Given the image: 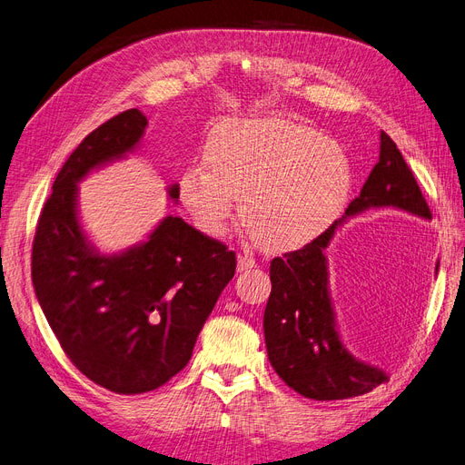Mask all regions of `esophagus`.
<instances>
[{"instance_id": "1", "label": "esophagus", "mask_w": 465, "mask_h": 465, "mask_svg": "<svg viewBox=\"0 0 465 465\" xmlns=\"http://www.w3.org/2000/svg\"><path fill=\"white\" fill-rule=\"evenodd\" d=\"M252 268H256L254 259H251V256H247V254L237 256V272H247V270H252Z\"/></svg>"}]
</instances>
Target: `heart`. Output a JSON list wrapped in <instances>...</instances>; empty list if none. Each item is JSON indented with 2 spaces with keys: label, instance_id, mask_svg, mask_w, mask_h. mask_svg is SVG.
I'll return each instance as SVG.
<instances>
[{
  "label": "heart",
  "instance_id": "heart-1",
  "mask_svg": "<svg viewBox=\"0 0 465 465\" xmlns=\"http://www.w3.org/2000/svg\"><path fill=\"white\" fill-rule=\"evenodd\" d=\"M206 168L180 178V199L211 237L235 211L272 249H297L328 230L345 209L354 183L347 151L311 126L285 118L228 120L204 149Z\"/></svg>",
  "mask_w": 465,
  "mask_h": 465
}]
</instances>
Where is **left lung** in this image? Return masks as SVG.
<instances>
[{"label":"left lung","mask_w":465,"mask_h":465,"mask_svg":"<svg viewBox=\"0 0 465 465\" xmlns=\"http://www.w3.org/2000/svg\"><path fill=\"white\" fill-rule=\"evenodd\" d=\"M380 137V161L345 216L314 242L270 264L272 293L264 311L270 364L291 389L312 401L358 397L389 380L381 368L354 358L337 331L325 256L335 230L351 216L385 206L431 220V211L397 143L385 132Z\"/></svg>","instance_id":"left-lung-1"}]
</instances>
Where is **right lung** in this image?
I'll return each mask as SVG.
<instances>
[{
	"instance_id": "1",
	"label": "right lung",
	"mask_w": 465,
	"mask_h": 465,
	"mask_svg": "<svg viewBox=\"0 0 465 465\" xmlns=\"http://www.w3.org/2000/svg\"><path fill=\"white\" fill-rule=\"evenodd\" d=\"M137 109L113 116L73 151L54 182L32 245V283L64 354L118 394L164 385L185 368L199 331L235 273V252L166 216L145 242L103 254L82 230L78 183L142 142ZM178 201V183L168 187Z\"/></svg>"
}]
</instances>
